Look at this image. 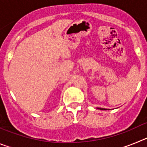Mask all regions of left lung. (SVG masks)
<instances>
[{"label": "left lung", "mask_w": 147, "mask_h": 147, "mask_svg": "<svg viewBox=\"0 0 147 147\" xmlns=\"http://www.w3.org/2000/svg\"><path fill=\"white\" fill-rule=\"evenodd\" d=\"M97 109H98V110H108V109H105V108H101V107H97Z\"/></svg>", "instance_id": "1"}]
</instances>
